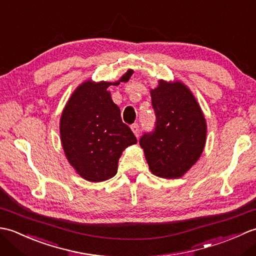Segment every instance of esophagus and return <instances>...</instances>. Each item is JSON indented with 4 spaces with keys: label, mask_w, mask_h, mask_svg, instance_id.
<instances>
[{
    "label": "esophagus",
    "mask_w": 256,
    "mask_h": 256,
    "mask_svg": "<svg viewBox=\"0 0 256 256\" xmlns=\"http://www.w3.org/2000/svg\"><path fill=\"white\" fill-rule=\"evenodd\" d=\"M131 128H132V131H133L135 136L138 138V135H140V125L138 123H134V124H132Z\"/></svg>",
    "instance_id": "34e87169"
}]
</instances>
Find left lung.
Masks as SVG:
<instances>
[{
    "mask_svg": "<svg viewBox=\"0 0 256 256\" xmlns=\"http://www.w3.org/2000/svg\"><path fill=\"white\" fill-rule=\"evenodd\" d=\"M156 122L140 138L154 175L175 179L189 170L202 153L206 125L194 96L182 82L160 80L150 91Z\"/></svg>",
    "mask_w": 256,
    "mask_h": 256,
    "instance_id": "8db88e82",
    "label": "left lung"
}]
</instances>
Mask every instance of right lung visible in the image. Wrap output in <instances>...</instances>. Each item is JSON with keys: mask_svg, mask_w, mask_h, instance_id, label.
<instances>
[{"mask_svg": "<svg viewBox=\"0 0 256 256\" xmlns=\"http://www.w3.org/2000/svg\"><path fill=\"white\" fill-rule=\"evenodd\" d=\"M132 74L133 70H128L120 81L126 82ZM111 84L89 80L79 86L60 118L62 144L67 160L81 177L94 182L116 176L122 152L138 143L106 90Z\"/></svg>", "mask_w": 256, "mask_h": 256, "instance_id": "obj_1", "label": "right lung"}]
</instances>
